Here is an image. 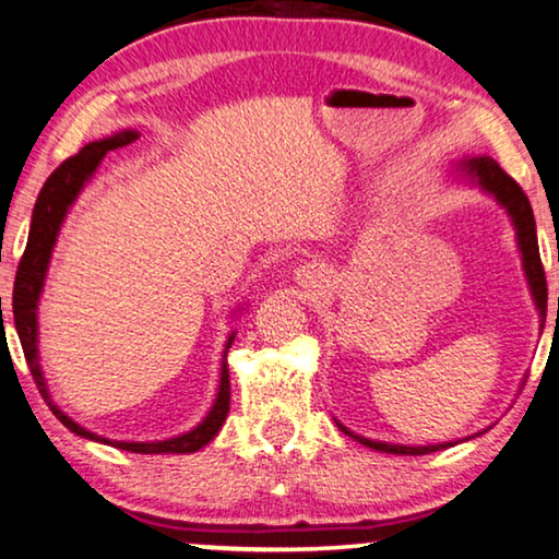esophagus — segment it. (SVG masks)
<instances>
[{
	"label": "esophagus",
	"mask_w": 559,
	"mask_h": 559,
	"mask_svg": "<svg viewBox=\"0 0 559 559\" xmlns=\"http://www.w3.org/2000/svg\"><path fill=\"white\" fill-rule=\"evenodd\" d=\"M296 281L301 283V286H306V288H321V273L311 263H306V265H301V269L296 271Z\"/></svg>",
	"instance_id": "esophagus-1"
}]
</instances>
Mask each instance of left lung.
I'll list each match as a JSON object with an SVG mask.
<instances>
[{"label":"left lung","instance_id":"1","mask_svg":"<svg viewBox=\"0 0 559 559\" xmlns=\"http://www.w3.org/2000/svg\"><path fill=\"white\" fill-rule=\"evenodd\" d=\"M460 173H464L472 182H477V186L481 190H487L489 195H495L497 203L504 205L507 213H510L514 228H518V243H520V251H522L524 276H527V281H530V290H532V298H535V304L539 308V316H543V319H545V316H547V278H545L543 261H539L535 215H532V205H530L527 195H524V190L520 188V182L514 180V178H510V175H507L502 168H499V163L492 160V157H487V155L469 157V160H464L460 165ZM338 429L344 431V435L354 437L356 441H361L364 447L377 449V452H386V454H412V456H419V454H431V452H439V449L454 447L452 441H444V444H431V447L386 444V441H373V439H366V437L354 435V431H348L344 424H338Z\"/></svg>","mask_w":559,"mask_h":559}]
</instances>
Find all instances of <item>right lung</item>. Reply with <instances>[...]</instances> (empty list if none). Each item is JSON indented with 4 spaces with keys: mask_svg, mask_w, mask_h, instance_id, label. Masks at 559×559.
<instances>
[{
    "mask_svg": "<svg viewBox=\"0 0 559 559\" xmlns=\"http://www.w3.org/2000/svg\"><path fill=\"white\" fill-rule=\"evenodd\" d=\"M140 135L135 130H124L118 132V135L97 140V143H90L80 150L78 155L67 157V160L57 168L52 175H49L45 186L39 190V198L35 203V213H32V226H29V238H27V248H24L20 269H16V278H14V294H12V313H14V326L16 333H20L22 341V352L24 359L29 364L32 379L39 389L41 399H45L49 412H52L57 419H60L67 429L74 431L78 437L93 439V441H103V444L124 449V452H135V454H190L203 449L207 441H211L218 429L226 421L228 409H230V379H228V364H226V354L236 338V333H230L226 352H223V366H221V386H218V396H215L213 409L207 412L203 421L198 424L193 431L188 435L165 439V441H112L105 437H97L93 431H87L85 427H80L78 421H72L60 406L52 402L49 396L45 377H41V366H39V354H37V304H39V294L45 288V276H47V265L49 258H52V248L57 240V233L62 228V221L70 205L74 203V198L80 195V190L85 188V182L93 178L97 173L103 157L110 153V150L124 147L130 143H135Z\"/></svg>",
    "mask_w": 559,
    "mask_h": 559,
    "instance_id": "add662e5",
    "label": "right lung"
}]
</instances>
